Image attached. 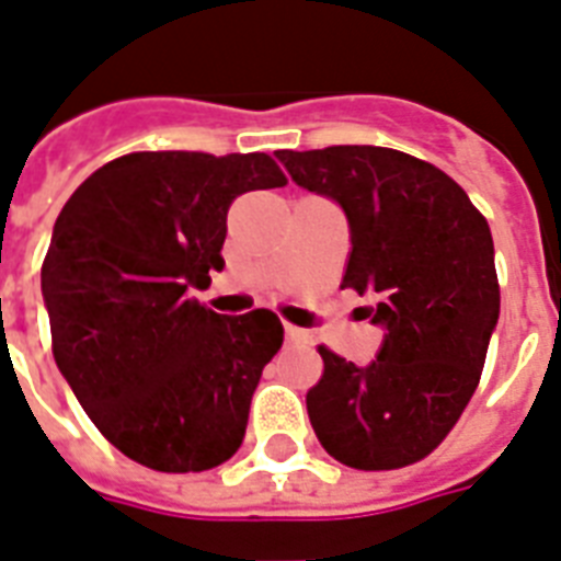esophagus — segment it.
<instances>
[{"label":"esophagus","instance_id":"obj_1","mask_svg":"<svg viewBox=\"0 0 561 561\" xmlns=\"http://www.w3.org/2000/svg\"><path fill=\"white\" fill-rule=\"evenodd\" d=\"M285 336H288V343H308V331L290 325V322H285Z\"/></svg>","mask_w":561,"mask_h":561}]
</instances>
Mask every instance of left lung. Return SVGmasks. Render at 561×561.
Instances as JSON below:
<instances>
[{
    "instance_id": "8db88e82",
    "label": "left lung",
    "mask_w": 561,
    "mask_h": 561,
    "mask_svg": "<svg viewBox=\"0 0 561 561\" xmlns=\"http://www.w3.org/2000/svg\"><path fill=\"white\" fill-rule=\"evenodd\" d=\"M296 184L343 207L352 253L340 288L368 296L386 328L366 368L320 345L308 417L354 470H400L449 435L481 380L502 308L493 236L438 167L386 147L276 152Z\"/></svg>"
}]
</instances>
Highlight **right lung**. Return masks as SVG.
Listing matches in <instances>:
<instances>
[{
    "instance_id": "obj_1",
    "label": "right lung",
    "mask_w": 561,
    "mask_h": 561,
    "mask_svg": "<svg viewBox=\"0 0 561 561\" xmlns=\"http://www.w3.org/2000/svg\"><path fill=\"white\" fill-rule=\"evenodd\" d=\"M285 184L265 152H129L91 172L57 216L43 262L54 359L131 461L204 472L244 440L285 328L267 308L209 311L190 288L225 267L230 204Z\"/></svg>"
}]
</instances>
